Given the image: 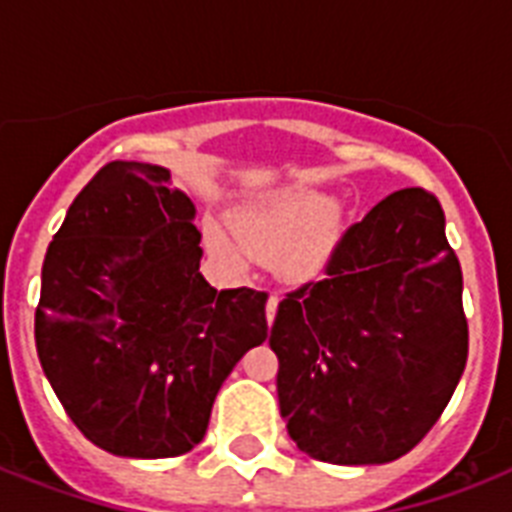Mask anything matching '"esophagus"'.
<instances>
[{"label":"esophagus","instance_id":"34e87169","mask_svg":"<svg viewBox=\"0 0 512 512\" xmlns=\"http://www.w3.org/2000/svg\"><path fill=\"white\" fill-rule=\"evenodd\" d=\"M276 308H279V297L271 295L268 303H265V319H268V324H273V319H276Z\"/></svg>","mask_w":512,"mask_h":512}]
</instances>
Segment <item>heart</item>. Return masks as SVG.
Instances as JSON below:
<instances>
[{"label":"heart","instance_id":"heart-1","mask_svg":"<svg viewBox=\"0 0 512 512\" xmlns=\"http://www.w3.org/2000/svg\"><path fill=\"white\" fill-rule=\"evenodd\" d=\"M239 237L217 220L204 225L209 252L233 268L252 260V249L273 255L276 271L287 279H316L340 244V215L319 191H287L241 209Z\"/></svg>","mask_w":512,"mask_h":512}]
</instances>
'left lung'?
I'll return each mask as SVG.
<instances>
[{
  "mask_svg": "<svg viewBox=\"0 0 512 512\" xmlns=\"http://www.w3.org/2000/svg\"><path fill=\"white\" fill-rule=\"evenodd\" d=\"M422 188L350 225L327 279L289 292L271 327L281 417L300 452L385 465L420 444L468 361L460 260Z\"/></svg>",
  "mask_w": 512,
  "mask_h": 512,
  "instance_id": "8db88e82",
  "label": "left lung"
}]
</instances>
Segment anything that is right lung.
Instances as JSON below:
<instances>
[{
	"mask_svg": "<svg viewBox=\"0 0 512 512\" xmlns=\"http://www.w3.org/2000/svg\"><path fill=\"white\" fill-rule=\"evenodd\" d=\"M193 217L170 170L111 162L44 255L36 353L76 428L116 457L191 452L225 377L268 337L265 292L201 276Z\"/></svg>",
	"mask_w": 512,
	"mask_h": 512,
	"instance_id": "obj_1",
	"label": "right lung"
}]
</instances>
